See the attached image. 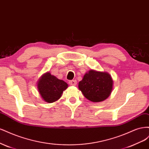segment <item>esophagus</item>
<instances>
[{
    "instance_id": "obj_1",
    "label": "esophagus",
    "mask_w": 149,
    "mask_h": 149,
    "mask_svg": "<svg viewBox=\"0 0 149 149\" xmlns=\"http://www.w3.org/2000/svg\"><path fill=\"white\" fill-rule=\"evenodd\" d=\"M69 84L71 86H76L77 84V81H76V80H71L69 81Z\"/></svg>"
}]
</instances>
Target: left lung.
Here are the masks:
<instances>
[{"label": "left lung", "mask_w": 149, "mask_h": 149, "mask_svg": "<svg viewBox=\"0 0 149 149\" xmlns=\"http://www.w3.org/2000/svg\"><path fill=\"white\" fill-rule=\"evenodd\" d=\"M113 80L107 72L89 70L79 81L78 88L88 100L94 102L105 100L111 94Z\"/></svg>", "instance_id": "left-lung-1"}]
</instances>
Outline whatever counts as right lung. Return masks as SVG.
<instances>
[{
	"instance_id": "obj_1",
	"label": "right lung",
	"mask_w": 149,
	"mask_h": 149,
	"mask_svg": "<svg viewBox=\"0 0 149 149\" xmlns=\"http://www.w3.org/2000/svg\"><path fill=\"white\" fill-rule=\"evenodd\" d=\"M37 86L43 100L52 103L61 97L63 92L68 88V84L48 72L40 78Z\"/></svg>"
}]
</instances>
